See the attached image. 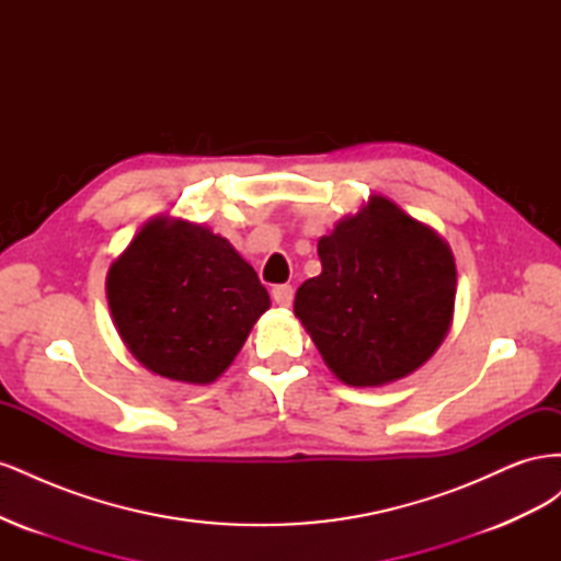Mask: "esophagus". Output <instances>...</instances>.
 I'll use <instances>...</instances> for the list:
<instances>
[{
    "label": "esophagus",
    "instance_id": "34e87169",
    "mask_svg": "<svg viewBox=\"0 0 561 561\" xmlns=\"http://www.w3.org/2000/svg\"><path fill=\"white\" fill-rule=\"evenodd\" d=\"M271 297H274L278 307H290L293 299H295V290L290 285H276L274 290H271Z\"/></svg>",
    "mask_w": 561,
    "mask_h": 561
}]
</instances>
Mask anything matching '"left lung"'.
Masks as SVG:
<instances>
[{"label": "left lung", "instance_id": "left-lung-1", "mask_svg": "<svg viewBox=\"0 0 561 561\" xmlns=\"http://www.w3.org/2000/svg\"><path fill=\"white\" fill-rule=\"evenodd\" d=\"M320 276L304 280L295 316L332 375L355 388L410 377L454 320L449 243L398 203L371 194L318 241Z\"/></svg>", "mask_w": 561, "mask_h": 561}]
</instances>
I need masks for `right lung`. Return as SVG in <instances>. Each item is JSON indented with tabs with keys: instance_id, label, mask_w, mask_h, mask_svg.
Masks as SVG:
<instances>
[{
	"instance_id": "1",
	"label": "right lung",
	"mask_w": 561,
	"mask_h": 561,
	"mask_svg": "<svg viewBox=\"0 0 561 561\" xmlns=\"http://www.w3.org/2000/svg\"><path fill=\"white\" fill-rule=\"evenodd\" d=\"M124 346L151 375L206 386L229 369L271 307L266 287L225 236L157 215L107 271Z\"/></svg>"
}]
</instances>
